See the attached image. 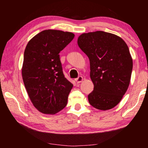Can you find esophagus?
I'll return each mask as SVG.
<instances>
[{
	"label": "esophagus",
	"instance_id": "esophagus-1",
	"mask_svg": "<svg viewBox=\"0 0 148 148\" xmlns=\"http://www.w3.org/2000/svg\"><path fill=\"white\" fill-rule=\"evenodd\" d=\"M84 80V78H83V77L82 76H79L78 77H77V78H76V79H75V81H76V82L77 84H79V83H81V82L83 81Z\"/></svg>",
	"mask_w": 148,
	"mask_h": 148
}]
</instances>
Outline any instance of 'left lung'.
Returning a JSON list of instances; mask_svg holds the SVG:
<instances>
[{"instance_id":"1","label":"left lung","mask_w":148,"mask_h":148,"mask_svg":"<svg viewBox=\"0 0 148 148\" xmlns=\"http://www.w3.org/2000/svg\"><path fill=\"white\" fill-rule=\"evenodd\" d=\"M77 44L90 62L94 90L88 95L89 104L101 110L113 108L131 81L132 59L128 46L119 36L104 31L82 34Z\"/></svg>"}]
</instances>
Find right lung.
Here are the masks:
<instances>
[{
    "instance_id": "obj_1",
    "label": "right lung",
    "mask_w": 148,
    "mask_h": 148,
    "mask_svg": "<svg viewBox=\"0 0 148 148\" xmlns=\"http://www.w3.org/2000/svg\"><path fill=\"white\" fill-rule=\"evenodd\" d=\"M74 38L70 32L44 30L25 49L23 83L33 106L42 114H56L66 106L73 84L64 77L59 53Z\"/></svg>"
}]
</instances>
